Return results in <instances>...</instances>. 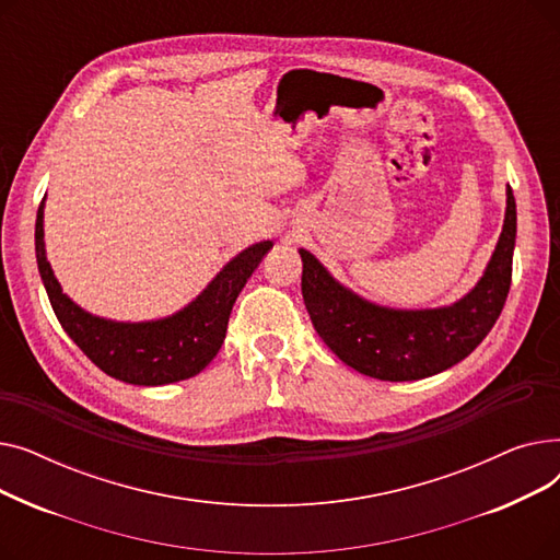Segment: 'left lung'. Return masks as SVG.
Segmentation results:
<instances>
[{
	"label": "left lung",
	"mask_w": 560,
	"mask_h": 560,
	"mask_svg": "<svg viewBox=\"0 0 560 560\" xmlns=\"http://www.w3.org/2000/svg\"><path fill=\"white\" fill-rule=\"evenodd\" d=\"M515 197L506 188V218L494 254L472 292L445 308L393 311L342 288L319 260L300 249L302 295L319 338L357 372L381 381H416L472 354L506 304L513 277Z\"/></svg>",
	"instance_id": "left-lung-1"
}]
</instances>
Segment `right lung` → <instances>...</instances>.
Wrapping results in <instances>:
<instances>
[{
    "label": "right lung",
    "instance_id": "obj_1",
    "mask_svg": "<svg viewBox=\"0 0 560 560\" xmlns=\"http://www.w3.org/2000/svg\"><path fill=\"white\" fill-rule=\"evenodd\" d=\"M43 203L36 215V260L49 304L66 334L108 376L133 386H163L199 374L220 351L229 315L247 279L272 243L241 252L201 295L172 317L156 322H110L81 311L58 285L43 241Z\"/></svg>",
    "mask_w": 560,
    "mask_h": 560
}]
</instances>
